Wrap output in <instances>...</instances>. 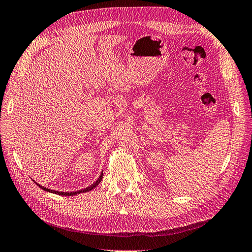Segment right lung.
<instances>
[{"label":"right lung","mask_w":252,"mask_h":252,"mask_svg":"<svg viewBox=\"0 0 252 252\" xmlns=\"http://www.w3.org/2000/svg\"><path fill=\"white\" fill-rule=\"evenodd\" d=\"M101 179H103V172H101V174H100V176L98 177V179L95 181L93 185H91V186H89L88 188H86V189H80V191H76V192H58V191H54V189H47V188H44V187H42V186H40V185H38L37 182H35L36 185L39 187V188H41L43 191H46V192H50V193H53V194H57V195H63V196H73V195H77V194H80V193H86V192H89V191H91V189H93L94 188H96L97 186H98V183L101 181Z\"/></svg>","instance_id":"obj_1"}]
</instances>
